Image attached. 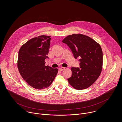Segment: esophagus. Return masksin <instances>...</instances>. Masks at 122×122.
<instances>
[{"instance_id":"obj_1","label":"esophagus","mask_w":122,"mask_h":122,"mask_svg":"<svg viewBox=\"0 0 122 122\" xmlns=\"http://www.w3.org/2000/svg\"><path fill=\"white\" fill-rule=\"evenodd\" d=\"M65 67H60V68H59V70L61 71H64V69H65Z\"/></svg>"}]
</instances>
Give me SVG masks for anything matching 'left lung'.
Returning a JSON list of instances; mask_svg holds the SVG:
<instances>
[{
  "instance_id": "8db88e82",
  "label": "left lung",
  "mask_w": 122,
  "mask_h": 122,
  "mask_svg": "<svg viewBox=\"0 0 122 122\" xmlns=\"http://www.w3.org/2000/svg\"><path fill=\"white\" fill-rule=\"evenodd\" d=\"M62 42L70 48L80 67H71L69 83L77 90L87 88L99 76L102 71L103 53L99 44L91 38L82 34L66 37Z\"/></svg>"
}]
</instances>
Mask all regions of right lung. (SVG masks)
I'll return each mask as SVG.
<instances>
[{
  "mask_svg": "<svg viewBox=\"0 0 122 122\" xmlns=\"http://www.w3.org/2000/svg\"><path fill=\"white\" fill-rule=\"evenodd\" d=\"M51 36H40L27 41L20 49L17 66L23 79L36 89L46 88L55 80L58 69L45 65Z\"/></svg>",
  "mask_w": 122,
  "mask_h": 122,
  "instance_id": "add662e5",
  "label": "right lung"
}]
</instances>
